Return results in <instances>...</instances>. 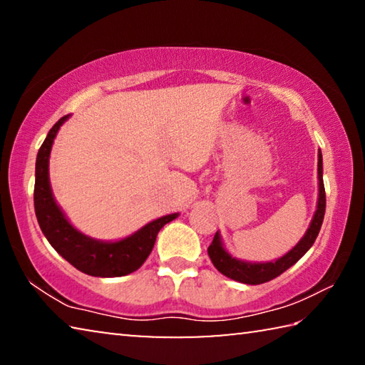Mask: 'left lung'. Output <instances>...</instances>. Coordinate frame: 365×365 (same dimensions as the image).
<instances>
[{
    "label": "left lung",
    "mask_w": 365,
    "mask_h": 365,
    "mask_svg": "<svg viewBox=\"0 0 365 365\" xmlns=\"http://www.w3.org/2000/svg\"><path fill=\"white\" fill-rule=\"evenodd\" d=\"M322 153L319 151V163H317V174H319V200L316 214L311 220L304 237L299 240V243L294 246L292 251H288L285 256H282L274 262H248L242 259L233 257L230 252L224 248V243L220 240V233L214 235L212 243L209 245L207 255L211 257L214 267L220 274L232 280L246 283V285H261L269 280H274L275 277L283 274L287 269L292 267L299 259L306 255L309 248L316 242L317 235L322 227L324 215H325V188H324V177H322Z\"/></svg>",
    "instance_id": "1"
}]
</instances>
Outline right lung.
Wrapping results in <instances>:
<instances>
[{
  "mask_svg": "<svg viewBox=\"0 0 365 365\" xmlns=\"http://www.w3.org/2000/svg\"><path fill=\"white\" fill-rule=\"evenodd\" d=\"M69 119L61 117L48 132L36 154L34 205L38 225L49 245L73 267L91 277H122L140 269L153 251L160 228L178 214H169L150 222L138 232L119 242H101L78 232L54 201L49 185V154L59 128Z\"/></svg>",
  "mask_w": 365,
  "mask_h": 365,
  "instance_id": "add662e5",
  "label": "right lung"
}]
</instances>
